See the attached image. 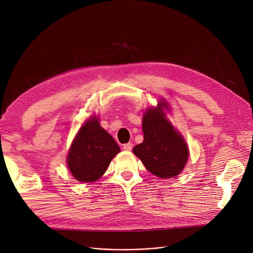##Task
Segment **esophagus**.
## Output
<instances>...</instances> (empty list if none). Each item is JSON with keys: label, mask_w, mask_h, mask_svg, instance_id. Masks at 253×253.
Masks as SVG:
<instances>
[{"label": "esophagus", "mask_w": 253, "mask_h": 253, "mask_svg": "<svg viewBox=\"0 0 253 253\" xmlns=\"http://www.w3.org/2000/svg\"><path fill=\"white\" fill-rule=\"evenodd\" d=\"M132 148H133V147H132V143H130V142L123 144V149H124L125 151H131Z\"/></svg>", "instance_id": "34e87169"}]
</instances>
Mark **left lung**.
Returning <instances> with one entry per match:
<instances>
[{"label": "left lung", "instance_id": "left-lung-1", "mask_svg": "<svg viewBox=\"0 0 253 253\" xmlns=\"http://www.w3.org/2000/svg\"><path fill=\"white\" fill-rule=\"evenodd\" d=\"M160 102L156 109L147 110L143 115V141L133 148V153L152 174L171 178L182 171L189 158V150L183 138L164 117Z\"/></svg>", "mask_w": 253, "mask_h": 253}]
</instances>
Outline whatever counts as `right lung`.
<instances>
[{
	"mask_svg": "<svg viewBox=\"0 0 253 253\" xmlns=\"http://www.w3.org/2000/svg\"><path fill=\"white\" fill-rule=\"evenodd\" d=\"M119 152L120 147L115 139L99 126L96 119H91L80 129L72 144L68 166L77 180L95 181Z\"/></svg>",
	"mask_w": 253,
	"mask_h": 253,
	"instance_id": "1",
	"label": "right lung"
}]
</instances>
